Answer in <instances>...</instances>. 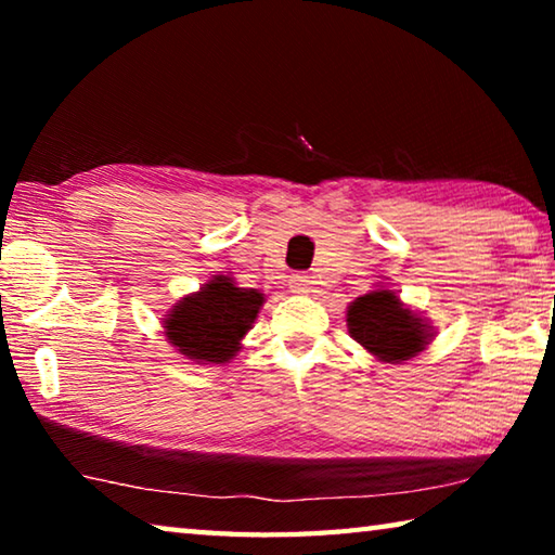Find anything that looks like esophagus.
<instances>
[{"mask_svg":"<svg viewBox=\"0 0 555 555\" xmlns=\"http://www.w3.org/2000/svg\"><path fill=\"white\" fill-rule=\"evenodd\" d=\"M291 288H294V294H304V296L315 294V291H318L313 276H304V274L294 276V281H291Z\"/></svg>","mask_w":555,"mask_h":555,"instance_id":"obj_1","label":"esophagus"}]
</instances>
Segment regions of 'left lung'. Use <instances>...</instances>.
Here are the masks:
<instances>
[{"mask_svg": "<svg viewBox=\"0 0 555 555\" xmlns=\"http://www.w3.org/2000/svg\"><path fill=\"white\" fill-rule=\"evenodd\" d=\"M347 327L364 350L382 362H403L428 345V325L403 308L393 291L364 294L347 308Z\"/></svg>", "mask_w": 555, "mask_h": 555, "instance_id": "8db88e82", "label": "left lung"}]
</instances>
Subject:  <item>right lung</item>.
Returning a JSON list of instances; mask_svg holds the SVG:
<instances>
[{
  "label": "right lung",
  "mask_w": 555,
  "mask_h": 555,
  "mask_svg": "<svg viewBox=\"0 0 555 555\" xmlns=\"http://www.w3.org/2000/svg\"><path fill=\"white\" fill-rule=\"evenodd\" d=\"M264 294L237 288L228 276H215L198 294L185 296L164 318L166 337L178 352L198 364H224L255 323Z\"/></svg>",
  "instance_id": "1"
}]
</instances>
